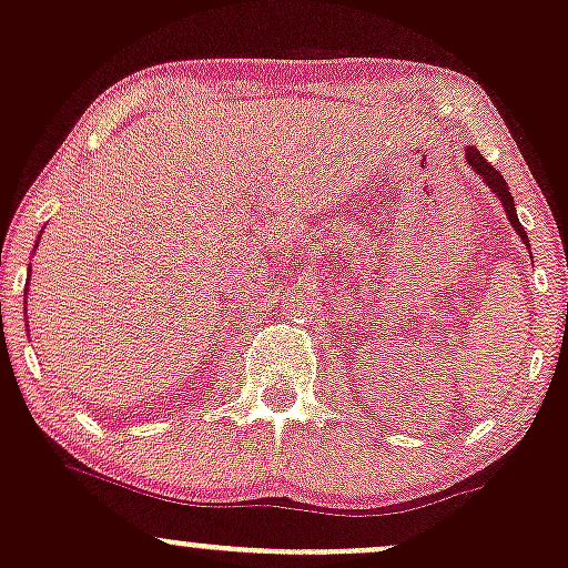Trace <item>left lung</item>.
<instances>
[{"instance_id": "obj_1", "label": "left lung", "mask_w": 568, "mask_h": 568, "mask_svg": "<svg viewBox=\"0 0 568 568\" xmlns=\"http://www.w3.org/2000/svg\"><path fill=\"white\" fill-rule=\"evenodd\" d=\"M465 160H468L470 169H474L476 174L485 179V182L489 184V190H493V193L498 195L500 204H504V209H506V217H509L511 229H515L517 236H520L523 242L528 244V234H525L520 220H517V209H515V201H511V193H509V184H506V179L500 176L498 171H495L485 158H481L479 149H476V146H468V152H465Z\"/></svg>"}]
</instances>
